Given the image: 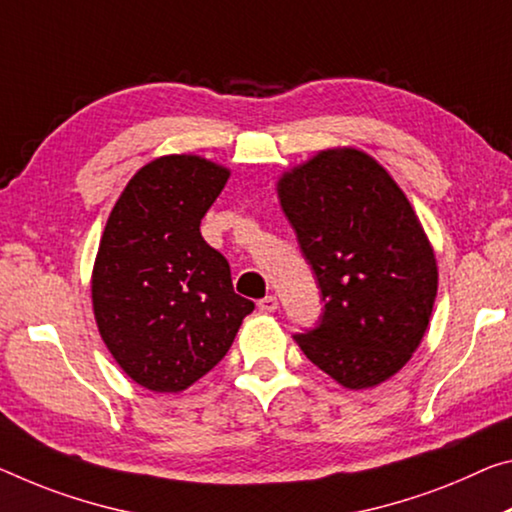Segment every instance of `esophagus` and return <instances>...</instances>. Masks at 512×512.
<instances>
[{
    "instance_id": "1",
    "label": "esophagus",
    "mask_w": 512,
    "mask_h": 512,
    "mask_svg": "<svg viewBox=\"0 0 512 512\" xmlns=\"http://www.w3.org/2000/svg\"><path fill=\"white\" fill-rule=\"evenodd\" d=\"M257 307H259V310H262V312H266V314L275 312V310H278V298H275V296H264V298L257 303Z\"/></svg>"
}]
</instances>
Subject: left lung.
Wrapping results in <instances>:
<instances>
[{
    "label": "left lung",
    "instance_id": "1",
    "mask_svg": "<svg viewBox=\"0 0 512 512\" xmlns=\"http://www.w3.org/2000/svg\"><path fill=\"white\" fill-rule=\"evenodd\" d=\"M278 198L321 289L323 316L296 344L346 389L399 373L424 339L437 262L401 186L371 154L330 148L282 173Z\"/></svg>",
    "mask_w": 512,
    "mask_h": 512
}]
</instances>
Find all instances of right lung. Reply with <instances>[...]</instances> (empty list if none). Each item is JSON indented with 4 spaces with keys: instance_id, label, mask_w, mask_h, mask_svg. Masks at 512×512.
<instances>
[{
    "instance_id": "1",
    "label": "right lung",
    "mask_w": 512,
    "mask_h": 512,
    "mask_svg": "<svg viewBox=\"0 0 512 512\" xmlns=\"http://www.w3.org/2000/svg\"><path fill=\"white\" fill-rule=\"evenodd\" d=\"M227 177L198 154L152 159L102 232L91 278L97 330L118 367L150 392H182L212 371L255 310L200 234Z\"/></svg>"
}]
</instances>
